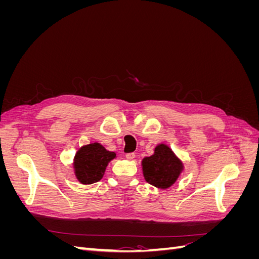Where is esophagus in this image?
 <instances>
[{"instance_id": "esophagus-1", "label": "esophagus", "mask_w": 259, "mask_h": 259, "mask_svg": "<svg viewBox=\"0 0 259 259\" xmlns=\"http://www.w3.org/2000/svg\"><path fill=\"white\" fill-rule=\"evenodd\" d=\"M125 156H126V159H127V160H133V159L135 158V153H134V152L126 153V155H125Z\"/></svg>"}]
</instances>
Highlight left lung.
Here are the masks:
<instances>
[{
	"mask_svg": "<svg viewBox=\"0 0 259 259\" xmlns=\"http://www.w3.org/2000/svg\"><path fill=\"white\" fill-rule=\"evenodd\" d=\"M142 166L146 182L160 189L173 186L184 169L183 162L165 144L156 146L152 155L143 159Z\"/></svg>",
	"mask_w": 259,
	"mask_h": 259,
	"instance_id": "left-lung-1",
	"label": "left lung"
}]
</instances>
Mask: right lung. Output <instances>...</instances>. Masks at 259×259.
I'll return each instance as SVG.
<instances>
[{"instance_id":"add662e5","label":"right lung","mask_w":259,"mask_h":259,"mask_svg":"<svg viewBox=\"0 0 259 259\" xmlns=\"http://www.w3.org/2000/svg\"><path fill=\"white\" fill-rule=\"evenodd\" d=\"M116 156L99 143L81 147L74 155L73 168L76 179L83 185L97 183L103 178L108 163Z\"/></svg>"}]
</instances>
